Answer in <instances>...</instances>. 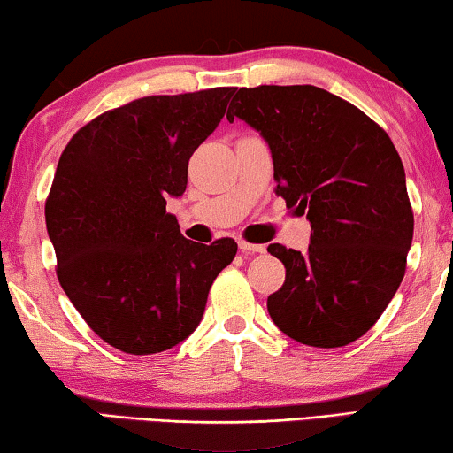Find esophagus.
Listing matches in <instances>:
<instances>
[{
    "instance_id": "obj_1",
    "label": "esophagus",
    "mask_w": 453,
    "mask_h": 453,
    "mask_svg": "<svg viewBox=\"0 0 453 453\" xmlns=\"http://www.w3.org/2000/svg\"><path fill=\"white\" fill-rule=\"evenodd\" d=\"M239 250L243 253H264L265 247L256 245V243H247V241H239Z\"/></svg>"
}]
</instances>
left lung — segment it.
<instances>
[{"label": "left lung", "instance_id": "1", "mask_svg": "<svg viewBox=\"0 0 453 453\" xmlns=\"http://www.w3.org/2000/svg\"><path fill=\"white\" fill-rule=\"evenodd\" d=\"M259 132L276 196L307 214V251L272 243L287 268L268 296L274 324L296 342L336 349L361 338L406 270L414 216L402 160L361 109L318 86L239 88L226 119Z\"/></svg>", "mask_w": 453, "mask_h": 453}]
</instances>
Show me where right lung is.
Returning <instances> with one entry per match:
<instances>
[{
  "mask_svg": "<svg viewBox=\"0 0 453 453\" xmlns=\"http://www.w3.org/2000/svg\"><path fill=\"white\" fill-rule=\"evenodd\" d=\"M233 92L138 98L86 123L61 152L45 203L59 284L92 332L127 355L183 342L237 253L233 239H185L166 212Z\"/></svg>",
  "mask_w": 453,
  "mask_h": 453,
  "instance_id": "right-lung-1",
  "label": "right lung"
}]
</instances>
